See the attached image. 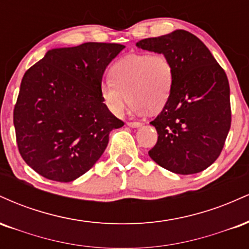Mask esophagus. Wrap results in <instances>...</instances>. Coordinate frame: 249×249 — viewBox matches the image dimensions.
I'll return each instance as SVG.
<instances>
[{"instance_id":"1","label":"esophagus","mask_w":249,"mask_h":249,"mask_svg":"<svg viewBox=\"0 0 249 249\" xmlns=\"http://www.w3.org/2000/svg\"><path fill=\"white\" fill-rule=\"evenodd\" d=\"M127 125L131 127H139V126H142V125H144V123L142 122H128Z\"/></svg>"}]
</instances>
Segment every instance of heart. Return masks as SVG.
Wrapping results in <instances>:
<instances>
[{
  "instance_id": "b5f03b06",
  "label": "heart",
  "mask_w": 249,
  "mask_h": 249,
  "mask_svg": "<svg viewBox=\"0 0 249 249\" xmlns=\"http://www.w3.org/2000/svg\"><path fill=\"white\" fill-rule=\"evenodd\" d=\"M173 85L174 68L167 56L136 53L123 57L111 67L110 78L102 81L99 93L112 115H122L127 99L131 110L139 115L146 110L161 111L170 101Z\"/></svg>"
}]
</instances>
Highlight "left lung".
<instances>
[{
  "instance_id": "obj_1",
  "label": "left lung",
  "mask_w": 249,
  "mask_h": 249,
  "mask_svg": "<svg viewBox=\"0 0 249 249\" xmlns=\"http://www.w3.org/2000/svg\"><path fill=\"white\" fill-rule=\"evenodd\" d=\"M137 47L164 53L174 68L170 101L151 122L158 141L148 154L177 174L206 170L221 153L232 123L224 69L206 45L186 30L142 39Z\"/></svg>"
}]
</instances>
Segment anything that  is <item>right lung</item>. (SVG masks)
<instances>
[{"label": "right lung", "instance_id": "obj_1", "mask_svg": "<svg viewBox=\"0 0 249 249\" xmlns=\"http://www.w3.org/2000/svg\"><path fill=\"white\" fill-rule=\"evenodd\" d=\"M124 45L88 42L49 50L25 71L14 107L19 154L44 178L69 182L87 173L124 122L102 101L99 85Z\"/></svg>", "mask_w": 249, "mask_h": 249}]
</instances>
